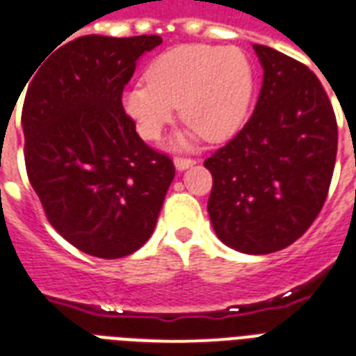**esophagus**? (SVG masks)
<instances>
[{
  "label": "esophagus",
  "instance_id": "esophagus-1",
  "mask_svg": "<svg viewBox=\"0 0 356 356\" xmlns=\"http://www.w3.org/2000/svg\"><path fill=\"white\" fill-rule=\"evenodd\" d=\"M193 165H195V159L191 158H175V167L178 170H186L193 167Z\"/></svg>",
  "mask_w": 356,
  "mask_h": 356
}]
</instances>
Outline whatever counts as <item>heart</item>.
<instances>
[{
	"label": "heart",
	"mask_w": 356,
	"mask_h": 356,
	"mask_svg": "<svg viewBox=\"0 0 356 356\" xmlns=\"http://www.w3.org/2000/svg\"><path fill=\"white\" fill-rule=\"evenodd\" d=\"M252 98V72L238 48L204 44L178 46L158 55L147 70V83L122 92L124 113L148 140L180 118L189 126L176 145L186 147L197 135L209 143L230 139L243 124Z\"/></svg>",
	"instance_id": "1"
}]
</instances>
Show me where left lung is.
<instances>
[{"label":"left lung","instance_id":"left-lung-1","mask_svg":"<svg viewBox=\"0 0 356 356\" xmlns=\"http://www.w3.org/2000/svg\"><path fill=\"white\" fill-rule=\"evenodd\" d=\"M264 68L254 113L204 167L217 238L245 254H269L299 239L321 211L338 148V126L316 74L269 46H252Z\"/></svg>","mask_w":356,"mask_h":356}]
</instances>
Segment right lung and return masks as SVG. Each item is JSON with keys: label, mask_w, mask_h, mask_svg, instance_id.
Here are the masks:
<instances>
[{"label": "right lung", "mask_w": 356, "mask_h": 356, "mask_svg": "<svg viewBox=\"0 0 356 356\" xmlns=\"http://www.w3.org/2000/svg\"><path fill=\"white\" fill-rule=\"evenodd\" d=\"M158 35H87L37 65L22 109L24 158L49 225L85 254L115 260L147 243L175 178L124 113L122 90Z\"/></svg>", "instance_id": "obj_1"}]
</instances>
